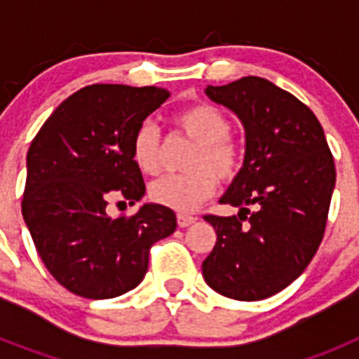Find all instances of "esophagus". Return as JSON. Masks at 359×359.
I'll use <instances>...</instances> for the list:
<instances>
[{
  "label": "esophagus",
  "instance_id": "1",
  "mask_svg": "<svg viewBox=\"0 0 359 359\" xmlns=\"http://www.w3.org/2000/svg\"><path fill=\"white\" fill-rule=\"evenodd\" d=\"M176 221H177V226L185 228V226H190L192 223H196V221H198V217H194V215H189V214H177Z\"/></svg>",
  "mask_w": 359,
  "mask_h": 359
}]
</instances>
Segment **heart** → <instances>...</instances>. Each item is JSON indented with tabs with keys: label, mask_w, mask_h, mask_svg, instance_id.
<instances>
[{
	"label": "heart",
	"mask_w": 359,
	"mask_h": 359,
	"mask_svg": "<svg viewBox=\"0 0 359 359\" xmlns=\"http://www.w3.org/2000/svg\"><path fill=\"white\" fill-rule=\"evenodd\" d=\"M176 128L196 144L187 174H170L152 183L151 198L167 208L189 212L207 201L219 180L230 182L243 163L241 147L230 138L231 122L223 111L212 104H196L174 116ZM160 133L145 122L133 138V158L144 174L154 176L161 169Z\"/></svg>",
	"instance_id": "obj_1"
}]
</instances>
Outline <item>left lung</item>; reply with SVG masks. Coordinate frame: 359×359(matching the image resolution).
<instances>
[{
	"label": "left lung",
	"instance_id": "8db88e82",
	"mask_svg": "<svg viewBox=\"0 0 359 359\" xmlns=\"http://www.w3.org/2000/svg\"><path fill=\"white\" fill-rule=\"evenodd\" d=\"M205 93L239 116L246 152L219 199L239 214L205 215L217 241L203 261V277L223 297L262 300L290 286L315 257L334 190V160L315 113L273 82L243 77Z\"/></svg>",
	"mask_w": 359,
	"mask_h": 359
}]
</instances>
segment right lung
Returning a JSON list of instances; mask_svg holds the SVG:
<instances>
[{"mask_svg": "<svg viewBox=\"0 0 359 359\" xmlns=\"http://www.w3.org/2000/svg\"><path fill=\"white\" fill-rule=\"evenodd\" d=\"M169 95L156 86H86L32 140L23 219L46 269L79 297L100 300L135 290L152 244L176 230V214L156 203L131 217L106 212L111 198L129 205L144 198L133 138Z\"/></svg>", "mask_w": 359, "mask_h": 359, "instance_id": "add662e5", "label": "right lung"}]
</instances>
